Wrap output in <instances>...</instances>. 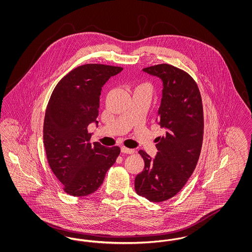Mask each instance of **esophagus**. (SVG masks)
<instances>
[{"mask_svg": "<svg viewBox=\"0 0 252 252\" xmlns=\"http://www.w3.org/2000/svg\"><path fill=\"white\" fill-rule=\"evenodd\" d=\"M121 150H122V152L125 153V154H133V153H134V150H133V149L127 148V147H126V146H122V147H121Z\"/></svg>", "mask_w": 252, "mask_h": 252, "instance_id": "1", "label": "esophagus"}]
</instances>
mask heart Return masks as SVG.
Returning <instances> with one entry per match:
<instances>
[{"label":"heart","instance_id":"obj_1","mask_svg":"<svg viewBox=\"0 0 252 252\" xmlns=\"http://www.w3.org/2000/svg\"><path fill=\"white\" fill-rule=\"evenodd\" d=\"M142 86H148V85L144 84V85H142Z\"/></svg>","mask_w":252,"mask_h":252}]
</instances>
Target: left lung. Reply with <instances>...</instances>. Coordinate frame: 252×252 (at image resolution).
I'll list each match as a JSON object with an SVG mask.
<instances>
[{
	"mask_svg": "<svg viewBox=\"0 0 252 252\" xmlns=\"http://www.w3.org/2000/svg\"><path fill=\"white\" fill-rule=\"evenodd\" d=\"M143 71L162 81L158 120L166 132L158 138L154 158L139 151L144 168L135 178V191L149 201L162 202L180 192L196 167L203 142L202 99L193 78L181 69L163 63Z\"/></svg>",
	"mask_w": 252,
	"mask_h": 252,
	"instance_id": "left-lung-1",
	"label": "left lung"
}]
</instances>
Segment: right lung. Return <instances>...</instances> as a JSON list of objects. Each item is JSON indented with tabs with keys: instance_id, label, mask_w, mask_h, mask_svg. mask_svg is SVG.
Segmentation results:
<instances>
[{
	"instance_id": "obj_1",
	"label": "right lung",
	"mask_w": 252,
	"mask_h": 252,
	"mask_svg": "<svg viewBox=\"0 0 252 252\" xmlns=\"http://www.w3.org/2000/svg\"><path fill=\"white\" fill-rule=\"evenodd\" d=\"M122 67L84 64L68 72L54 89L43 124L50 168L64 192L86 196L98 190L116 161L120 147L91 144L88 126L95 122L103 86Z\"/></svg>"
}]
</instances>
